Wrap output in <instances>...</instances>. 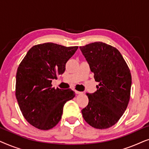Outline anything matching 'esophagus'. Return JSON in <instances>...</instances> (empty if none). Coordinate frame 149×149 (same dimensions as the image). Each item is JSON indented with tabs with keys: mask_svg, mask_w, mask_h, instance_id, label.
<instances>
[{
	"mask_svg": "<svg viewBox=\"0 0 149 149\" xmlns=\"http://www.w3.org/2000/svg\"><path fill=\"white\" fill-rule=\"evenodd\" d=\"M75 93L77 95H80V94H82L83 92H81V91H75Z\"/></svg>",
	"mask_w": 149,
	"mask_h": 149,
	"instance_id": "obj_1",
	"label": "esophagus"
}]
</instances>
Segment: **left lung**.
Listing matches in <instances>:
<instances>
[{
    "label": "left lung",
    "mask_w": 149,
    "mask_h": 149,
    "mask_svg": "<svg viewBox=\"0 0 149 149\" xmlns=\"http://www.w3.org/2000/svg\"><path fill=\"white\" fill-rule=\"evenodd\" d=\"M95 81L97 91L87 93L89 103L81 112L87 123L97 129H107L119 121L127 109L132 76L119 51L102 42L80 47Z\"/></svg>",
    "instance_id": "left-lung-1"
}]
</instances>
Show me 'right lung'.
I'll use <instances>...</instances> for the list:
<instances>
[{
    "label": "right lung",
    "mask_w": 149,
    "mask_h": 149,
    "mask_svg": "<svg viewBox=\"0 0 149 149\" xmlns=\"http://www.w3.org/2000/svg\"><path fill=\"white\" fill-rule=\"evenodd\" d=\"M78 47L53 42L37 45L28 51L16 74L15 95L24 117L34 127L50 130L60 121L63 108L74 97L70 89L52 87V80L62 74Z\"/></svg>",
    "instance_id": "right-lung-1"
}]
</instances>
